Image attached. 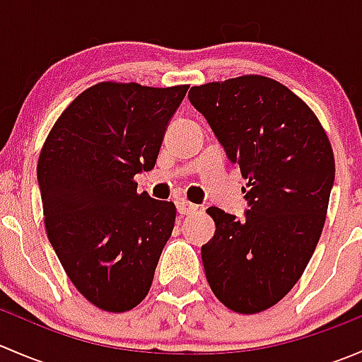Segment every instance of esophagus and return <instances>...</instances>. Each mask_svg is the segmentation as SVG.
Returning a JSON list of instances; mask_svg holds the SVG:
<instances>
[{
    "mask_svg": "<svg viewBox=\"0 0 362 362\" xmlns=\"http://www.w3.org/2000/svg\"><path fill=\"white\" fill-rule=\"evenodd\" d=\"M177 210L180 215H191L194 214V211H198V206L189 203L187 199H177Z\"/></svg>",
    "mask_w": 362,
    "mask_h": 362,
    "instance_id": "1",
    "label": "esophagus"
}]
</instances>
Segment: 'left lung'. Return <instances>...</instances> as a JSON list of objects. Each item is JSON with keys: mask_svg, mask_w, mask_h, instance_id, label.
Instances as JSON below:
<instances>
[{"mask_svg": "<svg viewBox=\"0 0 362 362\" xmlns=\"http://www.w3.org/2000/svg\"><path fill=\"white\" fill-rule=\"evenodd\" d=\"M203 113L245 178L250 210L238 221L217 206L202 259L215 298L236 313L272 308L301 279L326 222L334 156L312 108L262 75L194 86Z\"/></svg>", "mask_w": 362, "mask_h": 362, "instance_id": "1", "label": "left lung"}]
</instances>
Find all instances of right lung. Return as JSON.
I'll return each mask as SVG.
<instances>
[{
	"label": "right lung",
	"mask_w": 362,
	"mask_h": 362,
	"mask_svg": "<svg viewBox=\"0 0 362 362\" xmlns=\"http://www.w3.org/2000/svg\"><path fill=\"white\" fill-rule=\"evenodd\" d=\"M189 86L100 82L75 98L38 158L47 236L80 294L112 313L140 305L177 208L138 192Z\"/></svg>",
	"instance_id": "obj_1"
}]
</instances>
